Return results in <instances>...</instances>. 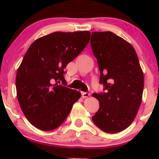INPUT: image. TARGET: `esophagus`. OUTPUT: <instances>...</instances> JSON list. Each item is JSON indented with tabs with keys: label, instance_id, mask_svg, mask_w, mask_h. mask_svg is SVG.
I'll return each mask as SVG.
<instances>
[{
	"label": "esophagus",
	"instance_id": "esophagus-1",
	"mask_svg": "<svg viewBox=\"0 0 159 159\" xmlns=\"http://www.w3.org/2000/svg\"><path fill=\"white\" fill-rule=\"evenodd\" d=\"M89 96H90V93H87V92H83L81 93V96L83 98H87Z\"/></svg>",
	"mask_w": 159,
	"mask_h": 159
}]
</instances>
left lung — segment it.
I'll return each mask as SVG.
<instances>
[{"label": "left lung", "instance_id": "8db88e82", "mask_svg": "<svg viewBox=\"0 0 159 159\" xmlns=\"http://www.w3.org/2000/svg\"><path fill=\"white\" fill-rule=\"evenodd\" d=\"M90 45L104 86V92L93 94L99 102L93 121L105 132H122L141 104L143 73L138 55L130 43L110 31L92 32Z\"/></svg>", "mask_w": 159, "mask_h": 159}]
</instances>
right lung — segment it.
Returning a JSON list of instances; mask_svg holds the SVG:
<instances>
[{
  "mask_svg": "<svg viewBox=\"0 0 159 159\" xmlns=\"http://www.w3.org/2000/svg\"><path fill=\"white\" fill-rule=\"evenodd\" d=\"M90 32H54L30 45L16 74L17 98L34 126L52 131L64 122L81 97L65 85L64 69L90 42Z\"/></svg>",
  "mask_w": 159,
  "mask_h": 159,
  "instance_id": "add662e5",
  "label": "right lung"
}]
</instances>
